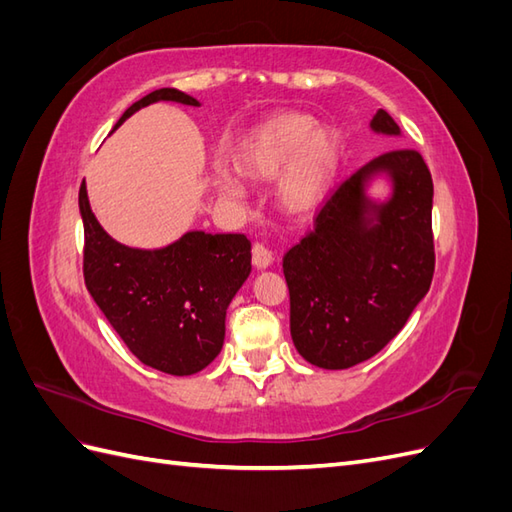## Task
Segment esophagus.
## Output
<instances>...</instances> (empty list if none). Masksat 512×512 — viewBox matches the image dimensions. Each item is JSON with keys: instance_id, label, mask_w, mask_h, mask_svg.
Masks as SVG:
<instances>
[{"instance_id": "obj_1", "label": "esophagus", "mask_w": 512, "mask_h": 512, "mask_svg": "<svg viewBox=\"0 0 512 512\" xmlns=\"http://www.w3.org/2000/svg\"><path fill=\"white\" fill-rule=\"evenodd\" d=\"M252 260H254V265L258 267V269H267L271 262H273V256H271V252L267 250L265 245L262 243H254L252 245Z\"/></svg>"}]
</instances>
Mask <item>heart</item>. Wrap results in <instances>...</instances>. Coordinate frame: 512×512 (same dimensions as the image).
Listing matches in <instances>:
<instances>
[{
    "label": "heart",
    "mask_w": 512,
    "mask_h": 512,
    "mask_svg": "<svg viewBox=\"0 0 512 512\" xmlns=\"http://www.w3.org/2000/svg\"><path fill=\"white\" fill-rule=\"evenodd\" d=\"M339 138L337 132L318 126L307 115H277L258 128L237 153L239 173L252 181L273 179L280 170L284 175L277 188L280 205L290 213L314 209L337 170ZM222 194L237 198L239 185L226 173H218Z\"/></svg>",
    "instance_id": "obj_1"
}]
</instances>
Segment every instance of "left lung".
Here are the masks:
<instances>
[{"instance_id":"obj_1","label":"left lung","mask_w":512,"mask_h":512,"mask_svg":"<svg viewBox=\"0 0 512 512\" xmlns=\"http://www.w3.org/2000/svg\"><path fill=\"white\" fill-rule=\"evenodd\" d=\"M371 128L399 134L384 108ZM378 169L390 170L396 188L382 208L364 198V183ZM431 203V173L410 147L382 153L324 198L314 228L282 262L292 342L305 361L348 369L404 329L436 269ZM369 221L377 224L369 227Z\"/></svg>"}]
</instances>
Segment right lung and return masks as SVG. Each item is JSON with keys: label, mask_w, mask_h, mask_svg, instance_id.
<instances>
[{"label": "right lung", "mask_w": 512, "mask_h": 512, "mask_svg": "<svg viewBox=\"0 0 512 512\" xmlns=\"http://www.w3.org/2000/svg\"><path fill=\"white\" fill-rule=\"evenodd\" d=\"M158 100L198 106L173 87L151 91L117 121ZM115 126V128H117ZM85 286L138 361L170 376L205 369L224 344L226 309L252 271L245 235L188 232L164 250H132L111 239L79 190Z\"/></svg>", "instance_id": "add662e5"}]
</instances>
